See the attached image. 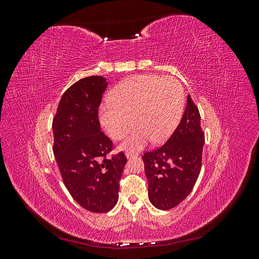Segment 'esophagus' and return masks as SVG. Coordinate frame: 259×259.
Segmentation results:
<instances>
[{"label": "esophagus", "instance_id": "34e87169", "mask_svg": "<svg viewBox=\"0 0 259 259\" xmlns=\"http://www.w3.org/2000/svg\"><path fill=\"white\" fill-rule=\"evenodd\" d=\"M132 156H134V153H132V152H126V158H127V159L132 158Z\"/></svg>", "mask_w": 259, "mask_h": 259}]
</instances>
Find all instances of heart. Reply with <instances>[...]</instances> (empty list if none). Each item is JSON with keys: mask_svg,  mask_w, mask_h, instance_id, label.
Instances as JSON below:
<instances>
[{"mask_svg": "<svg viewBox=\"0 0 259 259\" xmlns=\"http://www.w3.org/2000/svg\"><path fill=\"white\" fill-rule=\"evenodd\" d=\"M101 106L99 119L107 134L120 140L134 133L121 145L123 150L136 152L153 139L166 140L183 115L185 94L176 79L153 74L137 75L120 83Z\"/></svg>", "mask_w": 259, "mask_h": 259, "instance_id": "1", "label": "heart"}]
</instances>
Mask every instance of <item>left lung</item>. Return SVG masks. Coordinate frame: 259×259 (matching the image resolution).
<instances>
[{
	"label": "left lung",
	"instance_id": "8db88e82",
	"mask_svg": "<svg viewBox=\"0 0 259 259\" xmlns=\"http://www.w3.org/2000/svg\"><path fill=\"white\" fill-rule=\"evenodd\" d=\"M204 140L199 109L188 95L182 121L167 142L143 155L153 206L170 209L189 195L201 170Z\"/></svg>",
	"mask_w": 259,
	"mask_h": 259
}]
</instances>
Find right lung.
Segmentation results:
<instances>
[{
	"mask_svg": "<svg viewBox=\"0 0 259 259\" xmlns=\"http://www.w3.org/2000/svg\"><path fill=\"white\" fill-rule=\"evenodd\" d=\"M108 82L81 79L64 93L53 119V151L68 191L83 208L106 213L119 199L124 152L108 156L113 144L100 131L98 108Z\"/></svg>",
	"mask_w": 259,
	"mask_h": 259,
	"instance_id": "add662e5",
	"label": "right lung"
}]
</instances>
